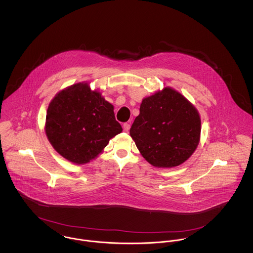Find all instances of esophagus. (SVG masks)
<instances>
[{"mask_svg": "<svg viewBox=\"0 0 253 253\" xmlns=\"http://www.w3.org/2000/svg\"><path fill=\"white\" fill-rule=\"evenodd\" d=\"M130 127H131V125L129 123H124L123 124V131L128 132L130 130Z\"/></svg>", "mask_w": 253, "mask_h": 253, "instance_id": "34e87169", "label": "esophagus"}]
</instances>
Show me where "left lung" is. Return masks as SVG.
I'll return each instance as SVG.
<instances>
[{"instance_id":"1","label":"left lung","mask_w":253,"mask_h":253,"mask_svg":"<svg viewBox=\"0 0 253 253\" xmlns=\"http://www.w3.org/2000/svg\"><path fill=\"white\" fill-rule=\"evenodd\" d=\"M200 132L198 111L170 87L143 98L130 129L142 157L157 168L184 163L199 144Z\"/></svg>"}]
</instances>
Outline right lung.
Here are the masks:
<instances>
[{"mask_svg": "<svg viewBox=\"0 0 253 253\" xmlns=\"http://www.w3.org/2000/svg\"><path fill=\"white\" fill-rule=\"evenodd\" d=\"M44 128L53 148L75 164L95 159L122 132L114 106L87 83L68 86L54 96Z\"/></svg>", "mask_w": 253, "mask_h": 253, "instance_id": "add662e5", "label": "right lung"}]
</instances>
